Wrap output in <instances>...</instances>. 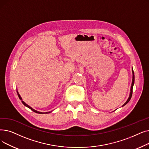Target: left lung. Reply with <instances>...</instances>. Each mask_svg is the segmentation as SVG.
I'll list each match as a JSON object with an SVG mask.
<instances>
[{
	"mask_svg": "<svg viewBox=\"0 0 149 149\" xmlns=\"http://www.w3.org/2000/svg\"><path fill=\"white\" fill-rule=\"evenodd\" d=\"M132 74H133V77H132V86H131V88H130V95H129V98L127 99V100L126 101V102L125 103L123 106L126 105L129 101L130 100L131 98H132V92H133V87H134V83H135V75H134V70H133V69H132Z\"/></svg>",
	"mask_w": 149,
	"mask_h": 149,
	"instance_id": "left-lung-1",
	"label": "left lung"
}]
</instances>
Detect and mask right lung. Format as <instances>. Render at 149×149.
Listing matches in <instances>:
<instances>
[{
	"label": "right lung",
	"instance_id": "right-lung-1",
	"mask_svg": "<svg viewBox=\"0 0 149 149\" xmlns=\"http://www.w3.org/2000/svg\"><path fill=\"white\" fill-rule=\"evenodd\" d=\"M17 95H18V97H19V99H20V100H21V101H22V103L23 104H24V106H26L27 107L29 108L31 111H33V112H36V113H41V114H42V113H50V112H38V111H37L34 110V109H33L32 107H30L29 106H28L27 104H26V103L24 102V101H22V98H21L20 95H19V92H18V91H17Z\"/></svg>",
	"mask_w": 149,
	"mask_h": 149
}]
</instances>
